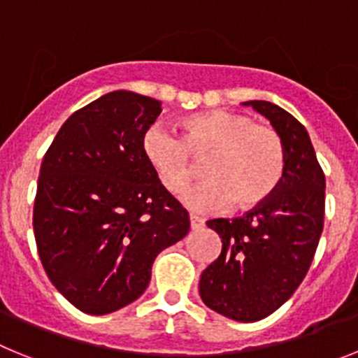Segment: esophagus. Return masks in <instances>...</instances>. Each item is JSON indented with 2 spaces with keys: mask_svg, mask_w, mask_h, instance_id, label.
<instances>
[{
  "mask_svg": "<svg viewBox=\"0 0 358 358\" xmlns=\"http://www.w3.org/2000/svg\"><path fill=\"white\" fill-rule=\"evenodd\" d=\"M189 220H191V229H192V231H198V229H201V227L205 225L203 220H201L200 216H196V214H191V216H189Z\"/></svg>",
  "mask_w": 358,
  "mask_h": 358,
  "instance_id": "esophagus-1",
  "label": "esophagus"
}]
</instances>
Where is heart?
Masks as SVG:
<instances>
[{"label":"heart","mask_w":358,"mask_h":358,"mask_svg":"<svg viewBox=\"0 0 358 358\" xmlns=\"http://www.w3.org/2000/svg\"><path fill=\"white\" fill-rule=\"evenodd\" d=\"M142 153L158 182L180 194L203 160L205 180L185 194L198 213L250 210L278 191L287 171V148L278 129L250 115L213 110L180 120V136L153 124L142 135Z\"/></svg>","instance_id":"heart-1"}]
</instances>
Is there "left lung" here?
Wrapping results in <instances>:
<instances>
[{
	"label": "left lung",
	"instance_id": "obj_1",
	"mask_svg": "<svg viewBox=\"0 0 358 358\" xmlns=\"http://www.w3.org/2000/svg\"><path fill=\"white\" fill-rule=\"evenodd\" d=\"M270 119L287 148L278 191L238 217L207 227L222 238V254L203 270L200 297L239 322L261 321L287 303L303 282L324 227L326 178L299 120L266 101L247 102Z\"/></svg>",
	"mask_w": 358,
	"mask_h": 358
}]
</instances>
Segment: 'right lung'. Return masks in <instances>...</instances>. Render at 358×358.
<instances>
[{
    "label": "right lung",
    "instance_id": "right-lung-1",
    "mask_svg": "<svg viewBox=\"0 0 358 358\" xmlns=\"http://www.w3.org/2000/svg\"><path fill=\"white\" fill-rule=\"evenodd\" d=\"M160 111L157 99L106 93L71 115L43 158L37 254L80 312L104 315L138 299L155 257L189 232L187 210L142 153V135Z\"/></svg>",
    "mask_w": 358,
    "mask_h": 358
}]
</instances>
